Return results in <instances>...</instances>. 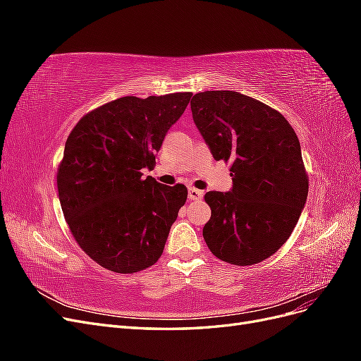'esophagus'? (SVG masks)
Listing matches in <instances>:
<instances>
[{
    "label": "esophagus",
    "mask_w": 361,
    "mask_h": 361,
    "mask_svg": "<svg viewBox=\"0 0 361 361\" xmlns=\"http://www.w3.org/2000/svg\"><path fill=\"white\" fill-rule=\"evenodd\" d=\"M188 197L191 200H200V199H203V191L191 187V188H188Z\"/></svg>",
    "instance_id": "esophagus-1"
}]
</instances>
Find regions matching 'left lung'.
<instances>
[{"label": "left lung", "mask_w": 361, "mask_h": 361, "mask_svg": "<svg viewBox=\"0 0 361 361\" xmlns=\"http://www.w3.org/2000/svg\"><path fill=\"white\" fill-rule=\"evenodd\" d=\"M191 111L212 157L232 162V190L204 195L212 211L204 241L227 264L265 260L288 241L307 200L298 137L279 111L238 92L194 94Z\"/></svg>", "instance_id": "left-lung-1"}]
</instances>
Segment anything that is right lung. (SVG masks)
I'll use <instances>...</instances> for the list:
<instances>
[{"label": "right lung", "mask_w": 361, "mask_h": 361, "mask_svg": "<svg viewBox=\"0 0 361 361\" xmlns=\"http://www.w3.org/2000/svg\"><path fill=\"white\" fill-rule=\"evenodd\" d=\"M192 93L125 96L85 114L72 129L57 173L61 209L75 241L101 267L133 274L161 257L187 202L143 170L190 104Z\"/></svg>", "instance_id": "obj_1"}]
</instances>
